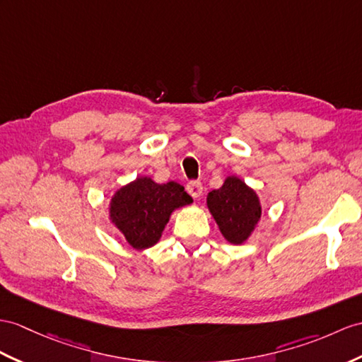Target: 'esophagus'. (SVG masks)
Here are the masks:
<instances>
[{
    "label": "esophagus",
    "mask_w": 362,
    "mask_h": 362,
    "mask_svg": "<svg viewBox=\"0 0 362 362\" xmlns=\"http://www.w3.org/2000/svg\"><path fill=\"white\" fill-rule=\"evenodd\" d=\"M187 192L195 199L199 198L202 195V184H201V181H190L187 184Z\"/></svg>",
    "instance_id": "obj_1"
}]
</instances>
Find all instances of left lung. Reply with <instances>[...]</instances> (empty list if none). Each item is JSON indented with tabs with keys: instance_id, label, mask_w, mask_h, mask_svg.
<instances>
[{
	"instance_id": "obj_1",
	"label": "left lung",
	"mask_w": 362,
	"mask_h": 362,
	"mask_svg": "<svg viewBox=\"0 0 362 362\" xmlns=\"http://www.w3.org/2000/svg\"><path fill=\"white\" fill-rule=\"evenodd\" d=\"M207 206L219 230L232 244L247 240L261 216L257 193L235 176L227 178L221 189L209 193Z\"/></svg>"
}]
</instances>
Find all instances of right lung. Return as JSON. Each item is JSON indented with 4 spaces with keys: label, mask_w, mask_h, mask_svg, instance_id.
I'll use <instances>...</instances> for the list:
<instances>
[{
    "label": "right lung",
    "mask_w": 362,
    "mask_h": 362,
    "mask_svg": "<svg viewBox=\"0 0 362 362\" xmlns=\"http://www.w3.org/2000/svg\"><path fill=\"white\" fill-rule=\"evenodd\" d=\"M190 202L192 197L180 184L136 178L115 193L110 218L132 247L147 249L161 238L172 211Z\"/></svg>",
    "instance_id": "add662e5"
}]
</instances>
